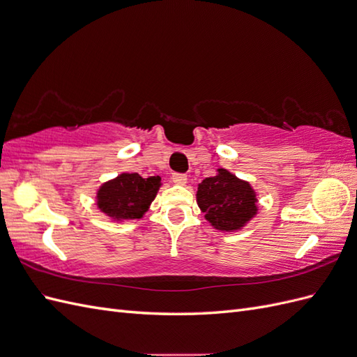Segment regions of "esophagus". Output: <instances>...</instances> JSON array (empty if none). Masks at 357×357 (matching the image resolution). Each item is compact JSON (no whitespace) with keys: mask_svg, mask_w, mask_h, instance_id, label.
<instances>
[{"mask_svg":"<svg viewBox=\"0 0 357 357\" xmlns=\"http://www.w3.org/2000/svg\"><path fill=\"white\" fill-rule=\"evenodd\" d=\"M172 181H174L176 185L183 186V185H186L188 176L186 174H180V172H176V174H172Z\"/></svg>","mask_w":357,"mask_h":357,"instance_id":"esophagus-1","label":"esophagus"}]
</instances>
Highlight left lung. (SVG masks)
Returning <instances> with one entry per match:
<instances>
[{
  "mask_svg": "<svg viewBox=\"0 0 357 357\" xmlns=\"http://www.w3.org/2000/svg\"><path fill=\"white\" fill-rule=\"evenodd\" d=\"M197 202L214 229L223 232L243 229L257 213L256 192L250 183L225 168L199 183Z\"/></svg>",
  "mask_w": 357,
  "mask_h": 357,
  "instance_id": "obj_1",
  "label": "left lung"
}]
</instances>
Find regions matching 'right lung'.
Returning a JSON list of instances; mask_svg holds the SVG:
<instances>
[{"label":"right lung","instance_id":"obj_1","mask_svg":"<svg viewBox=\"0 0 357 357\" xmlns=\"http://www.w3.org/2000/svg\"><path fill=\"white\" fill-rule=\"evenodd\" d=\"M160 188V177L143 178L138 172H122L96 192V205L113 220L142 219Z\"/></svg>","mask_w":357,"mask_h":357}]
</instances>
